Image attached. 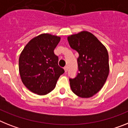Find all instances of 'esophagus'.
Returning a JSON list of instances; mask_svg holds the SVG:
<instances>
[{
  "label": "esophagus",
  "instance_id": "34e87169",
  "mask_svg": "<svg viewBox=\"0 0 128 128\" xmlns=\"http://www.w3.org/2000/svg\"><path fill=\"white\" fill-rule=\"evenodd\" d=\"M64 70H65V72H66L68 71V67H67V66H65V67H64Z\"/></svg>",
  "mask_w": 128,
  "mask_h": 128
}]
</instances>
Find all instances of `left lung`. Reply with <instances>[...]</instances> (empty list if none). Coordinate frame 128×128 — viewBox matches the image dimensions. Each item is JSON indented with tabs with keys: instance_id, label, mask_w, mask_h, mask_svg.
Wrapping results in <instances>:
<instances>
[{
	"instance_id": "8db88e82",
	"label": "left lung",
	"mask_w": 128,
	"mask_h": 128,
	"mask_svg": "<svg viewBox=\"0 0 128 128\" xmlns=\"http://www.w3.org/2000/svg\"><path fill=\"white\" fill-rule=\"evenodd\" d=\"M67 39L70 47L79 54L78 72L69 80L72 91L81 98L92 97L103 87L109 75L108 50L89 32L82 31Z\"/></svg>"
}]
</instances>
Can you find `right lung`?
Segmentation results:
<instances>
[{"instance_id":"add662e5","label":"right lung","mask_w":128,"mask_h":128,"mask_svg":"<svg viewBox=\"0 0 128 128\" xmlns=\"http://www.w3.org/2000/svg\"><path fill=\"white\" fill-rule=\"evenodd\" d=\"M60 40V36L42 34L32 39L20 53L19 74L22 82L31 92L47 94L65 72L58 65V57L54 52Z\"/></svg>"}]
</instances>
